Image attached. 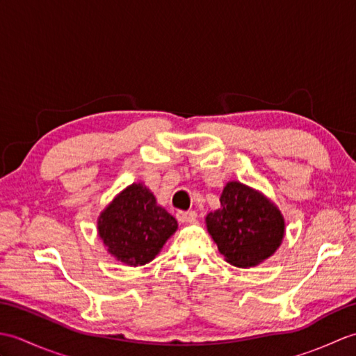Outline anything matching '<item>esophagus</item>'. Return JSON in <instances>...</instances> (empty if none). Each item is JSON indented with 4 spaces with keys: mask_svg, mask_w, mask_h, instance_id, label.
<instances>
[{
    "mask_svg": "<svg viewBox=\"0 0 356 356\" xmlns=\"http://www.w3.org/2000/svg\"><path fill=\"white\" fill-rule=\"evenodd\" d=\"M176 217L180 223H191L195 220L197 214H195V211H179Z\"/></svg>",
    "mask_w": 356,
    "mask_h": 356,
    "instance_id": "esophagus-1",
    "label": "esophagus"
}]
</instances>
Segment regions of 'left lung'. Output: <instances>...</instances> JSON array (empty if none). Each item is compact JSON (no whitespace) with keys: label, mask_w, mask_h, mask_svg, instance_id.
I'll list each match as a JSON object with an SVG mask.
<instances>
[{"label":"left lung","mask_w":356,"mask_h":356,"mask_svg":"<svg viewBox=\"0 0 356 356\" xmlns=\"http://www.w3.org/2000/svg\"><path fill=\"white\" fill-rule=\"evenodd\" d=\"M205 223L225 260L245 269L274 255L286 232L284 217L275 203L237 180L225 185L220 208L209 213Z\"/></svg>","instance_id":"8db88e82"}]
</instances>
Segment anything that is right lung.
I'll return each mask as SVG.
<instances>
[{
	"mask_svg": "<svg viewBox=\"0 0 356 356\" xmlns=\"http://www.w3.org/2000/svg\"><path fill=\"white\" fill-rule=\"evenodd\" d=\"M176 231V218L142 182L128 185L97 217V236L107 252L134 268L154 260Z\"/></svg>",
	"mask_w": 356,
	"mask_h": 356,
	"instance_id": "obj_1",
	"label": "right lung"
}]
</instances>
